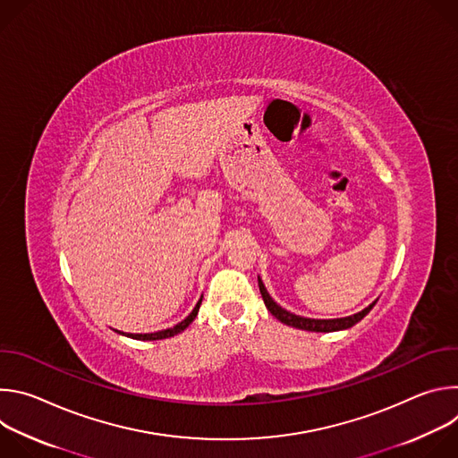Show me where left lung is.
<instances>
[{"label":"left lung","mask_w":458,"mask_h":458,"mask_svg":"<svg viewBox=\"0 0 458 458\" xmlns=\"http://www.w3.org/2000/svg\"><path fill=\"white\" fill-rule=\"evenodd\" d=\"M259 290H260V295H263V301H265L268 311H270L276 318H279L281 322H284V324H288V326H293V328L306 330V332H324V334H328V332H339V330L352 328L353 324H357L360 318H364V317L369 313V310H371V308L375 306V302H377V301H373V302H371L368 308H364L362 311H359V313H355V315H350V317H343V318H306V317H299V315L290 313V311H286L284 308H281V306L270 297V293L267 292V288H265L263 281H260V277H259Z\"/></svg>","instance_id":"obj_1"}]
</instances>
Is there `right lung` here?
<instances>
[{
  "label": "right lung",
  "instance_id": "add662e5",
  "mask_svg": "<svg viewBox=\"0 0 458 458\" xmlns=\"http://www.w3.org/2000/svg\"><path fill=\"white\" fill-rule=\"evenodd\" d=\"M201 301H203V297L199 299V302L195 304V308L191 310V313L184 318V320H181L179 324H175L174 328H166V330H161V332H154V334H123V332H117V334H121V335H124V337H132V339H138V341H159V339H168V337H174V335H177V334H181L182 330H186L188 326L191 324V320L198 317V311H199V306H201Z\"/></svg>",
  "mask_w": 458,
  "mask_h": 458
}]
</instances>
